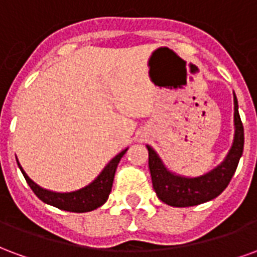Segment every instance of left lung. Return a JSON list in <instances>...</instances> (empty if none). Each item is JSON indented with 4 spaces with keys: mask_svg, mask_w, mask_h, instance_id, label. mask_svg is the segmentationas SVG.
Wrapping results in <instances>:
<instances>
[{
    "mask_svg": "<svg viewBox=\"0 0 257 257\" xmlns=\"http://www.w3.org/2000/svg\"><path fill=\"white\" fill-rule=\"evenodd\" d=\"M234 142L224 161L198 178H184L169 172L156 151L147 146L149 168L157 197L171 206H194L216 198L226 189L238 167L243 151V126L238 112V101L234 93Z\"/></svg>",
    "mask_w": 257,
    "mask_h": 257,
    "instance_id": "left-lung-1",
    "label": "left lung"
}]
</instances>
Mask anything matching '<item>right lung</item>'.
Wrapping results in <instances>:
<instances>
[{
    "label": "right lung",
    "instance_id": "add662e5",
    "mask_svg": "<svg viewBox=\"0 0 257 257\" xmlns=\"http://www.w3.org/2000/svg\"><path fill=\"white\" fill-rule=\"evenodd\" d=\"M126 150L128 149H125L114 157L92 183L88 184L84 189L71 191V193H55V191L42 189L26 175L19 162H18V165H19L27 184L30 186V189L34 191V194L41 199L42 202L56 206L59 209L67 210V212L82 213V212H90V210L96 209L106 202L108 195L111 193L112 182H114V175H115L118 162L121 161V158L126 153Z\"/></svg>",
    "mask_w": 257,
    "mask_h": 257
}]
</instances>
